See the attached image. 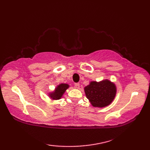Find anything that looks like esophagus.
I'll return each mask as SVG.
<instances>
[{"instance_id": "esophagus-1", "label": "esophagus", "mask_w": 150, "mask_h": 150, "mask_svg": "<svg viewBox=\"0 0 150 150\" xmlns=\"http://www.w3.org/2000/svg\"><path fill=\"white\" fill-rule=\"evenodd\" d=\"M75 88L79 89V87H80V84H79V83H75Z\"/></svg>"}]
</instances>
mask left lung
<instances>
[{"label":"left lung","instance_id":"1","mask_svg":"<svg viewBox=\"0 0 150 150\" xmlns=\"http://www.w3.org/2000/svg\"><path fill=\"white\" fill-rule=\"evenodd\" d=\"M88 99L93 107L104 108L110 105L116 95L115 84L109 80L91 81L84 88Z\"/></svg>","mask_w":150,"mask_h":150}]
</instances>
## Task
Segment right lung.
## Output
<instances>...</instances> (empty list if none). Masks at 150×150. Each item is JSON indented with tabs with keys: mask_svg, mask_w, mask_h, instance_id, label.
Masks as SVG:
<instances>
[{
	"mask_svg": "<svg viewBox=\"0 0 150 150\" xmlns=\"http://www.w3.org/2000/svg\"><path fill=\"white\" fill-rule=\"evenodd\" d=\"M69 87L68 84H60L57 86L53 92L49 93V96L52 100H59L61 98L63 94Z\"/></svg>",
	"mask_w": 150,
	"mask_h": 150,
	"instance_id": "add662e5",
	"label": "right lung"
}]
</instances>
